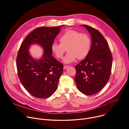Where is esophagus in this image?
<instances>
[{
	"label": "esophagus",
	"mask_w": 129,
	"mask_h": 129,
	"mask_svg": "<svg viewBox=\"0 0 129 129\" xmlns=\"http://www.w3.org/2000/svg\"><path fill=\"white\" fill-rule=\"evenodd\" d=\"M69 67V66H68V65H64V67H63V69H67Z\"/></svg>",
	"instance_id": "34e87169"
}]
</instances>
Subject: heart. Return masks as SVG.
Segmentation results:
<instances>
[{"label": "heart", "mask_w": 129, "mask_h": 129, "mask_svg": "<svg viewBox=\"0 0 129 129\" xmlns=\"http://www.w3.org/2000/svg\"><path fill=\"white\" fill-rule=\"evenodd\" d=\"M60 43H53L51 46L52 52L58 59L62 58L67 50L66 56L63 58L65 63H71L76 59H83L88 54L91 45L90 36L86 33L68 29L59 37Z\"/></svg>", "instance_id": "obj_1"}]
</instances>
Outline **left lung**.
Listing matches in <instances>:
<instances>
[{
  "instance_id": "8db88e82",
  "label": "left lung",
  "mask_w": 129,
  "mask_h": 129,
  "mask_svg": "<svg viewBox=\"0 0 129 129\" xmlns=\"http://www.w3.org/2000/svg\"><path fill=\"white\" fill-rule=\"evenodd\" d=\"M92 44L85 59L75 66V82L82 93L91 95L98 93L106 85L111 73L112 56L108 42L97 29L87 25Z\"/></svg>"
}]
</instances>
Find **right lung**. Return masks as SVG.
Wrapping results in <instances>:
<instances>
[{
    "label": "right lung",
    "instance_id": "add662e5",
    "mask_svg": "<svg viewBox=\"0 0 129 129\" xmlns=\"http://www.w3.org/2000/svg\"><path fill=\"white\" fill-rule=\"evenodd\" d=\"M62 26L37 28L27 36L18 51L16 58L18 77L34 97L48 98L57 89L63 65L52 56L51 46ZM34 44H38L44 49L40 59H34L29 53V48Z\"/></svg>",
    "mask_w": 129,
    "mask_h": 129
}]
</instances>
